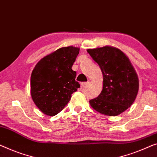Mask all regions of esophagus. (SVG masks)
Segmentation results:
<instances>
[{
	"label": "esophagus",
	"mask_w": 157,
	"mask_h": 157,
	"mask_svg": "<svg viewBox=\"0 0 157 157\" xmlns=\"http://www.w3.org/2000/svg\"><path fill=\"white\" fill-rule=\"evenodd\" d=\"M89 84V82H81V84H80V86H81V88H84V87H85V86Z\"/></svg>",
	"instance_id": "obj_1"
}]
</instances>
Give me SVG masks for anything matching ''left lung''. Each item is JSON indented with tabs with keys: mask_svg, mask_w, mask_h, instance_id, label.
I'll use <instances>...</instances> for the list:
<instances>
[{
	"mask_svg": "<svg viewBox=\"0 0 157 157\" xmlns=\"http://www.w3.org/2000/svg\"><path fill=\"white\" fill-rule=\"evenodd\" d=\"M86 51L99 65L103 74V89L90 104L99 113L115 116L127 110L135 101L139 79L129 58L111 46L90 48Z\"/></svg>",
	"mask_w": 157,
	"mask_h": 157,
	"instance_id": "1",
	"label": "left lung"
}]
</instances>
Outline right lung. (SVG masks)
<instances>
[{
  "instance_id": "obj_1",
  "label": "right lung",
  "mask_w": 157,
  "mask_h": 157,
  "mask_svg": "<svg viewBox=\"0 0 157 157\" xmlns=\"http://www.w3.org/2000/svg\"><path fill=\"white\" fill-rule=\"evenodd\" d=\"M79 51L72 46L58 48L42 58L32 71V99L45 115L53 116L61 111L80 86L72 70Z\"/></svg>"
}]
</instances>
